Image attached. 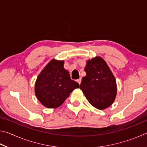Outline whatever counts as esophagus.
Masks as SVG:
<instances>
[{"instance_id":"esophagus-1","label":"esophagus","mask_w":147,"mask_h":147,"mask_svg":"<svg viewBox=\"0 0 147 147\" xmlns=\"http://www.w3.org/2000/svg\"><path fill=\"white\" fill-rule=\"evenodd\" d=\"M81 81H82L81 78H79V79L77 80V82H78L79 84H81Z\"/></svg>"}]
</instances>
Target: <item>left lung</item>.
<instances>
[{"label":"left lung","instance_id":"left-lung-1","mask_svg":"<svg viewBox=\"0 0 147 147\" xmlns=\"http://www.w3.org/2000/svg\"><path fill=\"white\" fill-rule=\"evenodd\" d=\"M86 76L82 80L80 88L89 102L98 109L111 106L117 94L116 80L105 61L100 57L87 62Z\"/></svg>","mask_w":147,"mask_h":147}]
</instances>
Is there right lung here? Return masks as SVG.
I'll list each match as a JSON object with an SVG mask.
<instances>
[{"label": "right lung", "mask_w": 147, "mask_h": 147, "mask_svg": "<svg viewBox=\"0 0 147 147\" xmlns=\"http://www.w3.org/2000/svg\"><path fill=\"white\" fill-rule=\"evenodd\" d=\"M63 61L53 59L37 78L35 93L41 103L48 108L61 106L79 84L71 79L69 71L63 68Z\"/></svg>", "instance_id": "obj_1"}]
</instances>
